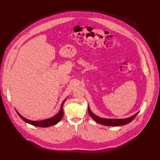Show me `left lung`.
<instances>
[{
  "label": "left lung",
  "instance_id": "obj_1",
  "mask_svg": "<svg viewBox=\"0 0 160 160\" xmlns=\"http://www.w3.org/2000/svg\"><path fill=\"white\" fill-rule=\"evenodd\" d=\"M88 111L89 115L92 117V118L94 120H95L96 122L104 126H120L122 125H126L128 123L131 122L134 119V118L138 115V114L139 113V112H137L134 115L129 118H122V119H117V118H103L101 117H99L98 116L94 115V114L92 112V111L90 110L89 105L88 107Z\"/></svg>",
  "mask_w": 160,
  "mask_h": 160
}]
</instances>
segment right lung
Masks as SVG:
<instances>
[{
    "instance_id": "right-lung-1",
    "label": "right lung",
    "mask_w": 160,
    "mask_h": 160,
    "mask_svg": "<svg viewBox=\"0 0 160 160\" xmlns=\"http://www.w3.org/2000/svg\"><path fill=\"white\" fill-rule=\"evenodd\" d=\"M66 98L62 102L59 112L57 114V115H55V116H53L49 118H46V119L41 120H28V119L23 117L22 115H21V114L17 110H16V111L17 113L18 114V115L21 117V118L22 120H24L25 122L28 123L31 125H33L34 126L48 128V127L57 124L58 122H59L60 120H61V119L63 117V105H64L65 100H66Z\"/></svg>"
}]
</instances>
